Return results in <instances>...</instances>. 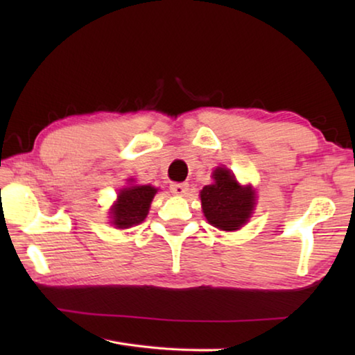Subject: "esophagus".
Returning a JSON list of instances; mask_svg holds the SVG:
<instances>
[{"label":"esophagus","instance_id":"1","mask_svg":"<svg viewBox=\"0 0 355 355\" xmlns=\"http://www.w3.org/2000/svg\"><path fill=\"white\" fill-rule=\"evenodd\" d=\"M188 183H172L171 184V191L173 192L175 196H184L186 192H188Z\"/></svg>","mask_w":355,"mask_h":355}]
</instances>
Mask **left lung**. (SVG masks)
<instances>
[{
    "mask_svg": "<svg viewBox=\"0 0 355 355\" xmlns=\"http://www.w3.org/2000/svg\"><path fill=\"white\" fill-rule=\"evenodd\" d=\"M213 178L214 183L200 191L205 218L220 230H238L254 209L255 192L250 186H239L235 175L224 167H218Z\"/></svg>",
    "mask_w": 355,
    "mask_h": 355,
    "instance_id": "obj_1",
    "label": "left lung"
}]
</instances>
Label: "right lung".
Returning a JSON list of instances; mask_svg holds the SVG:
<instances>
[{"instance_id":"obj_1","label":"right lung","mask_w":355,"mask_h":355,"mask_svg":"<svg viewBox=\"0 0 355 355\" xmlns=\"http://www.w3.org/2000/svg\"><path fill=\"white\" fill-rule=\"evenodd\" d=\"M156 194L152 186H130L119 192L117 203L112 207V224L119 228H128L141 224L148 213L150 203Z\"/></svg>"}]
</instances>
